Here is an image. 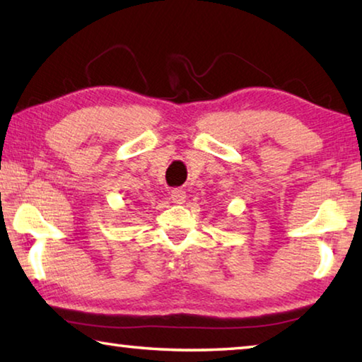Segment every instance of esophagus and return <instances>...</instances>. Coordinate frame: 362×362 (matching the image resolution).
<instances>
[{
    "mask_svg": "<svg viewBox=\"0 0 362 362\" xmlns=\"http://www.w3.org/2000/svg\"><path fill=\"white\" fill-rule=\"evenodd\" d=\"M185 198H187V193L183 192L182 188H174V189H170V199H173V203H175V204H182L183 201H185Z\"/></svg>",
    "mask_w": 362,
    "mask_h": 362,
    "instance_id": "1",
    "label": "esophagus"
}]
</instances>
